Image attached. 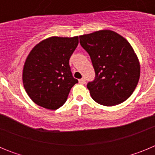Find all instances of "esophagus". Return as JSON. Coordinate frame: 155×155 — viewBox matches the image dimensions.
I'll use <instances>...</instances> for the list:
<instances>
[{"mask_svg":"<svg viewBox=\"0 0 155 155\" xmlns=\"http://www.w3.org/2000/svg\"><path fill=\"white\" fill-rule=\"evenodd\" d=\"M79 83H80V84H85V79H84V78H81V79H79Z\"/></svg>","mask_w":155,"mask_h":155,"instance_id":"34e87169","label":"esophagus"}]
</instances>
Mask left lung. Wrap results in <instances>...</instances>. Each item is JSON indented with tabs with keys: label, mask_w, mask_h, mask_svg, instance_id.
<instances>
[{
	"label": "left lung",
	"mask_w": 155,
	"mask_h": 155,
	"mask_svg": "<svg viewBox=\"0 0 155 155\" xmlns=\"http://www.w3.org/2000/svg\"><path fill=\"white\" fill-rule=\"evenodd\" d=\"M80 43L91 57L94 80L87 87L100 105L113 106L130 96L139 81L140 68L128 41L111 30L80 35Z\"/></svg>",
	"instance_id": "8db88e82"
}]
</instances>
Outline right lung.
<instances>
[{"label": "right lung", "mask_w": 155, "mask_h": 155, "mask_svg": "<svg viewBox=\"0 0 155 155\" xmlns=\"http://www.w3.org/2000/svg\"><path fill=\"white\" fill-rule=\"evenodd\" d=\"M78 45V36H53L34 46L25 62L22 81L25 91L35 104L59 109L68 99L74 78L69 60Z\"/></svg>", "instance_id": "add662e5"}]
</instances>
